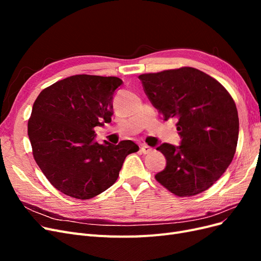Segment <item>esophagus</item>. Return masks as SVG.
<instances>
[{
	"label": "esophagus",
	"instance_id": "esophagus-1",
	"mask_svg": "<svg viewBox=\"0 0 261 261\" xmlns=\"http://www.w3.org/2000/svg\"><path fill=\"white\" fill-rule=\"evenodd\" d=\"M140 151L143 152V153H145V154H147V153H150V152L152 151V148L147 146V145H143V146L140 147Z\"/></svg>",
	"mask_w": 261,
	"mask_h": 261
}]
</instances>
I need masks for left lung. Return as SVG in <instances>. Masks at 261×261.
<instances>
[{"label": "left lung", "mask_w": 261, "mask_h": 261, "mask_svg": "<svg viewBox=\"0 0 261 261\" xmlns=\"http://www.w3.org/2000/svg\"><path fill=\"white\" fill-rule=\"evenodd\" d=\"M145 93L164 121L177 120L179 146L156 148L167 167L155 179L179 197L207 191L231 164L239 139V114L231 94L193 67L143 74Z\"/></svg>", "instance_id": "1"}]
</instances>
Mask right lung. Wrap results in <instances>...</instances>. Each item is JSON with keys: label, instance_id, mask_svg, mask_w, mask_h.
<instances>
[{"label": "right lung", "instance_id": "right-lung-1", "mask_svg": "<svg viewBox=\"0 0 261 261\" xmlns=\"http://www.w3.org/2000/svg\"><path fill=\"white\" fill-rule=\"evenodd\" d=\"M117 77L75 75L43 89L28 121L35 160L61 193L90 199L111 187L125 158L139 147L132 140L112 145L94 139V127L111 122Z\"/></svg>", "mask_w": 261, "mask_h": 261}]
</instances>
